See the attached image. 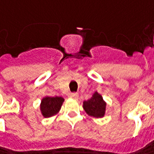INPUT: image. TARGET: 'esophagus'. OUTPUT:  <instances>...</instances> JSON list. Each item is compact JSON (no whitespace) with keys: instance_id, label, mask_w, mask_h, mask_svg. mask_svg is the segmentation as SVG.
I'll use <instances>...</instances> for the list:
<instances>
[{"instance_id":"obj_1","label":"esophagus","mask_w":154,"mask_h":154,"mask_svg":"<svg viewBox=\"0 0 154 154\" xmlns=\"http://www.w3.org/2000/svg\"><path fill=\"white\" fill-rule=\"evenodd\" d=\"M69 97L72 99H77L78 98V94L77 93H70L69 94Z\"/></svg>"}]
</instances>
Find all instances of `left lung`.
Instances as JSON below:
<instances>
[{
  "label": "left lung",
  "instance_id": "1",
  "mask_svg": "<svg viewBox=\"0 0 154 154\" xmlns=\"http://www.w3.org/2000/svg\"><path fill=\"white\" fill-rule=\"evenodd\" d=\"M83 109L88 115L92 117L101 118L105 114L106 103L101 95L95 92L91 98L83 102Z\"/></svg>",
  "mask_w": 154,
  "mask_h": 154
}]
</instances>
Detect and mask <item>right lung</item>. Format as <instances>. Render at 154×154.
<instances>
[{
  "mask_svg": "<svg viewBox=\"0 0 154 154\" xmlns=\"http://www.w3.org/2000/svg\"><path fill=\"white\" fill-rule=\"evenodd\" d=\"M64 99L62 97H44L41 103V111L43 117L49 118L56 114L60 109Z\"/></svg>",
  "mask_w": 154,
  "mask_h": 154,
  "instance_id": "1",
  "label": "right lung"
}]
</instances>
